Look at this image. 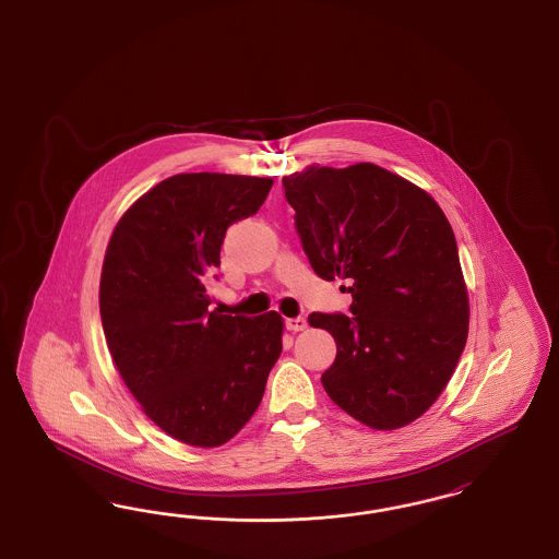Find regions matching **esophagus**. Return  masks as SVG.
I'll list each match as a JSON object with an SVG mask.
<instances>
[{
	"label": "esophagus",
	"mask_w": 559,
	"mask_h": 559,
	"mask_svg": "<svg viewBox=\"0 0 559 559\" xmlns=\"http://www.w3.org/2000/svg\"><path fill=\"white\" fill-rule=\"evenodd\" d=\"M285 324H287V329L293 331V333H299V331H304L306 326H308V322L304 317H297V319H287L285 320Z\"/></svg>",
	"instance_id": "1"
}]
</instances>
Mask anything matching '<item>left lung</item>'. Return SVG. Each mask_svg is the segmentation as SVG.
Returning a JSON list of instances; mask_svg holds the SVG:
<instances>
[{"mask_svg": "<svg viewBox=\"0 0 559 559\" xmlns=\"http://www.w3.org/2000/svg\"><path fill=\"white\" fill-rule=\"evenodd\" d=\"M283 187L314 272L346 278L352 293V314L308 317L337 344L322 388L365 426H408L442 394L467 342L469 301L447 215L372 163L312 165Z\"/></svg>", "mask_w": 559, "mask_h": 559, "instance_id": "8db88e82", "label": "left lung"}]
</instances>
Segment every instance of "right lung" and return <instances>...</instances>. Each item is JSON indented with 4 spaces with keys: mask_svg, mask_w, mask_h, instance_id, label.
I'll use <instances>...</instances> for the list:
<instances>
[{
    "mask_svg": "<svg viewBox=\"0 0 559 559\" xmlns=\"http://www.w3.org/2000/svg\"><path fill=\"white\" fill-rule=\"evenodd\" d=\"M270 188V178L178 174L142 194L108 240L100 317L110 356L146 417L190 447L239 433L283 352L281 314L207 310L228 226L258 213Z\"/></svg>",
    "mask_w": 559,
    "mask_h": 559,
    "instance_id": "1",
    "label": "right lung"
}]
</instances>
